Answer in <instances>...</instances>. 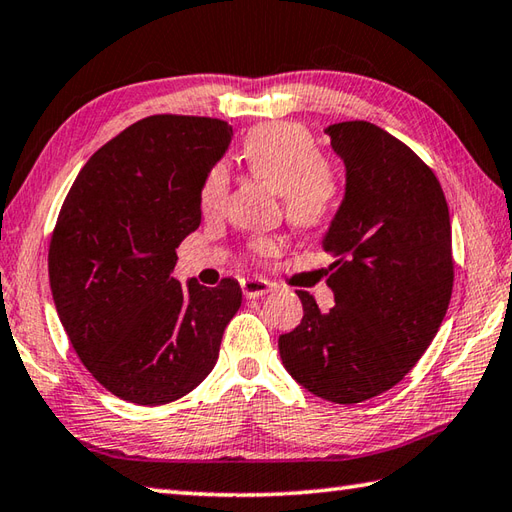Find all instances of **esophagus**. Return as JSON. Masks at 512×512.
<instances>
[{
  "label": "esophagus",
  "mask_w": 512,
  "mask_h": 512,
  "mask_svg": "<svg viewBox=\"0 0 512 512\" xmlns=\"http://www.w3.org/2000/svg\"><path fill=\"white\" fill-rule=\"evenodd\" d=\"M241 289H243L245 298H260L274 289V283H269V280H265V278H243Z\"/></svg>",
  "instance_id": "esophagus-1"
}]
</instances>
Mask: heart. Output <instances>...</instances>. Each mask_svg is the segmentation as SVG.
<instances>
[{"label":"heart","instance_id":"b5f03b06","mask_svg":"<svg viewBox=\"0 0 512 512\" xmlns=\"http://www.w3.org/2000/svg\"><path fill=\"white\" fill-rule=\"evenodd\" d=\"M243 161L249 172L283 196L285 216L298 227H318L336 212L340 201V179L325 161L314 134L298 123H265L247 134ZM229 192V172L223 163L205 174L201 185V210L216 214L223 210ZM252 254L269 258L278 252L271 236L254 238Z\"/></svg>","mask_w":512,"mask_h":512}]
</instances>
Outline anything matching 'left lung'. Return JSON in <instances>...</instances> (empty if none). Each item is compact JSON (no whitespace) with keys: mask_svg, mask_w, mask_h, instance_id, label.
<instances>
[{"mask_svg":"<svg viewBox=\"0 0 512 512\" xmlns=\"http://www.w3.org/2000/svg\"><path fill=\"white\" fill-rule=\"evenodd\" d=\"M344 161V198L322 249L336 305L298 291L300 325L278 338L291 378L322 400L358 404L409 373L453 291L451 216L433 170L369 121L325 130Z\"/></svg>","mask_w":512,"mask_h":512,"instance_id":"obj_1","label":"left lung"}]
</instances>
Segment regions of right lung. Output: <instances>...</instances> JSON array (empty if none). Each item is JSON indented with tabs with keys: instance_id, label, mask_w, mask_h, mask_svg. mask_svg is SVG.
<instances>
[{
	"instance_id": "add662e5",
	"label": "right lung",
	"mask_w": 512,
	"mask_h": 512,
	"mask_svg": "<svg viewBox=\"0 0 512 512\" xmlns=\"http://www.w3.org/2000/svg\"><path fill=\"white\" fill-rule=\"evenodd\" d=\"M232 134L210 117L141 119L90 156L61 205L52 300L79 360L121 400L156 406L196 389L241 307L232 278H172L176 247L201 225L205 174Z\"/></svg>"
}]
</instances>
